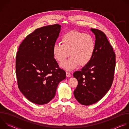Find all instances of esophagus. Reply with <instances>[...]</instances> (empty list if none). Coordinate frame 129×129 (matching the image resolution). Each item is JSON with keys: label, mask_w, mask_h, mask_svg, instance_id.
<instances>
[{"label": "esophagus", "mask_w": 129, "mask_h": 129, "mask_svg": "<svg viewBox=\"0 0 129 129\" xmlns=\"http://www.w3.org/2000/svg\"><path fill=\"white\" fill-rule=\"evenodd\" d=\"M71 76V75L69 72H66V77H70Z\"/></svg>", "instance_id": "esophagus-1"}]
</instances>
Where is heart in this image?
<instances>
[{"label": "heart", "instance_id": "obj_1", "mask_svg": "<svg viewBox=\"0 0 129 129\" xmlns=\"http://www.w3.org/2000/svg\"><path fill=\"white\" fill-rule=\"evenodd\" d=\"M61 43H55L52 47L54 58L66 70L75 69L78 65L84 66L92 59L96 48V43L91 35L77 30H71L64 34Z\"/></svg>", "mask_w": 129, "mask_h": 129}]
</instances>
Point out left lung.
<instances>
[{
	"label": "left lung",
	"instance_id": "left-lung-1",
	"mask_svg": "<svg viewBox=\"0 0 129 129\" xmlns=\"http://www.w3.org/2000/svg\"><path fill=\"white\" fill-rule=\"evenodd\" d=\"M95 36L96 48L90 62L73 76L78 81L73 93L82 105L88 106L101 100L111 88L115 69V53L105 33L91 28Z\"/></svg>",
	"mask_w": 129,
	"mask_h": 129
}]
</instances>
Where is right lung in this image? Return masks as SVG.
<instances>
[{
    "label": "right lung",
    "instance_id": "right-lung-1",
    "mask_svg": "<svg viewBox=\"0 0 129 129\" xmlns=\"http://www.w3.org/2000/svg\"><path fill=\"white\" fill-rule=\"evenodd\" d=\"M61 25L43 26L27 35L20 44L16 58L18 88L31 102L43 105L55 96L59 83L66 78L52 52Z\"/></svg>",
    "mask_w": 129,
    "mask_h": 129
}]
</instances>
